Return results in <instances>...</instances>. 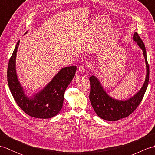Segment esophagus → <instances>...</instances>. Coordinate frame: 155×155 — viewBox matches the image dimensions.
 <instances>
[{
  "instance_id": "1",
  "label": "esophagus",
  "mask_w": 155,
  "mask_h": 155,
  "mask_svg": "<svg viewBox=\"0 0 155 155\" xmlns=\"http://www.w3.org/2000/svg\"><path fill=\"white\" fill-rule=\"evenodd\" d=\"M85 71H86V65L85 64H82L78 68V72L79 73H84Z\"/></svg>"
}]
</instances>
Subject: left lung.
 <instances>
[{
	"label": "left lung",
	"mask_w": 155,
	"mask_h": 155,
	"mask_svg": "<svg viewBox=\"0 0 155 155\" xmlns=\"http://www.w3.org/2000/svg\"><path fill=\"white\" fill-rule=\"evenodd\" d=\"M133 40L143 50L147 64L145 81L141 89L134 96L127 101L115 100L108 96L97 77L91 76L89 78L91 84L89 99L95 113L104 120L115 121L129 116L140 104L146 92L149 81V66L147 61L145 46L137 32L134 34Z\"/></svg>",
	"instance_id": "left-lung-1"
}]
</instances>
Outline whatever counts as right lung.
<instances>
[{
	"label": "right lung",
	"instance_id": "add662e5",
	"mask_svg": "<svg viewBox=\"0 0 155 155\" xmlns=\"http://www.w3.org/2000/svg\"><path fill=\"white\" fill-rule=\"evenodd\" d=\"M19 42L18 41L9 59L7 69L8 84L12 97L19 107L29 116L38 118L53 117L61 110L64 92L73 79L77 67L62 68L43 90L28 98L25 94L16 73L15 61Z\"/></svg>",
	"mask_w": 155,
	"mask_h": 155
}]
</instances>
